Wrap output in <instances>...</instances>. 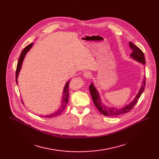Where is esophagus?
Wrapping results in <instances>:
<instances>
[{
    "instance_id": "obj_1",
    "label": "esophagus",
    "mask_w": 159,
    "mask_h": 159,
    "mask_svg": "<svg viewBox=\"0 0 159 159\" xmlns=\"http://www.w3.org/2000/svg\"><path fill=\"white\" fill-rule=\"evenodd\" d=\"M83 75H84V77L85 78H87V79H90L91 77V75H92V74H91V73L89 72V71H86L84 73V74H83Z\"/></svg>"
}]
</instances>
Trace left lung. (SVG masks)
<instances>
[{"label": "left lung", "instance_id": "1", "mask_svg": "<svg viewBox=\"0 0 159 159\" xmlns=\"http://www.w3.org/2000/svg\"><path fill=\"white\" fill-rule=\"evenodd\" d=\"M129 47L133 51L130 56L133 58H134L135 60L143 63V64H146L145 57L143 51H142V50L139 48H138L137 46L131 43V42H129ZM145 85H146V79L144 77V79L143 80V84H142L141 88L139 91L138 94L137 95L136 97L133 99V101L131 102L128 105L120 108L113 107H109L103 105L101 102V98L99 97V95H98L99 94L98 93V91L96 89V88L94 87L93 84H91L89 86V91L95 107L97 108V110L101 112V113L107 116H119L120 115L128 113L132 110V108L134 107V106L138 102L139 98L141 96L142 93H143L145 88Z\"/></svg>", "mask_w": 159, "mask_h": 159}]
</instances>
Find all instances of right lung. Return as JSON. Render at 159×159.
Here are the masks:
<instances>
[{
	"label": "right lung",
	"mask_w": 159,
	"mask_h": 159,
	"mask_svg": "<svg viewBox=\"0 0 159 159\" xmlns=\"http://www.w3.org/2000/svg\"><path fill=\"white\" fill-rule=\"evenodd\" d=\"M33 43H31L29 45H28L26 47H25L24 49L22 50V52L20 53V55L19 57V59L17 63V66H16V82L17 83V77H18V75L21 69V66L22 64V62L24 58L25 57V55H26V53L29 51V50L31 49V48L32 47ZM70 81L67 82V83L66 84V86L64 88V91H63V96H62V104L61 106L60 107L59 109H58L56 112L52 113L48 115H46V116H44L46 118H51V117H54V116H58V115H60L66 108L67 104L68 102V98H69V84H70Z\"/></svg>",
	"instance_id": "obj_1"
}]
</instances>
